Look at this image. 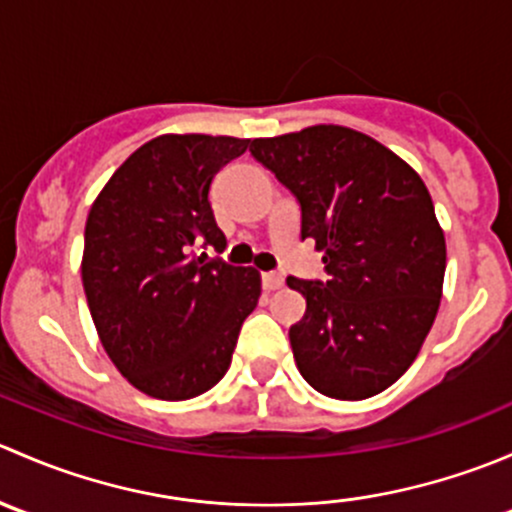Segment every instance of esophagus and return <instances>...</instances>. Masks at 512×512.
<instances>
[{"instance_id":"esophagus-1","label":"esophagus","mask_w":512,"mask_h":512,"mask_svg":"<svg viewBox=\"0 0 512 512\" xmlns=\"http://www.w3.org/2000/svg\"><path fill=\"white\" fill-rule=\"evenodd\" d=\"M262 287L267 292H277V289L285 287V277L277 275V272H262Z\"/></svg>"}]
</instances>
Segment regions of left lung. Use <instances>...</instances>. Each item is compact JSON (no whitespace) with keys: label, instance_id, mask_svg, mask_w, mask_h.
Here are the masks:
<instances>
[{"label":"left lung","instance_id":"1","mask_svg":"<svg viewBox=\"0 0 512 512\" xmlns=\"http://www.w3.org/2000/svg\"><path fill=\"white\" fill-rule=\"evenodd\" d=\"M250 153L299 200L302 240L312 237L329 275L287 277L307 299L289 329L299 374L329 399L381 394L414 364L441 304L446 237L421 175L332 123L255 138Z\"/></svg>","mask_w":512,"mask_h":512}]
</instances>
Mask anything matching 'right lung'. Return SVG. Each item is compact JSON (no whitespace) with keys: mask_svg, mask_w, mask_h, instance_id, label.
I'll return each instance as SVG.
<instances>
[{"mask_svg":"<svg viewBox=\"0 0 512 512\" xmlns=\"http://www.w3.org/2000/svg\"><path fill=\"white\" fill-rule=\"evenodd\" d=\"M247 146V138L165 133L123 160L89 210L81 280L91 319L108 359L153 399L213 389L260 299L255 267L193 252L225 250L210 183Z\"/></svg>","mask_w":512,"mask_h":512,"instance_id":"add662e5","label":"right lung"}]
</instances>
